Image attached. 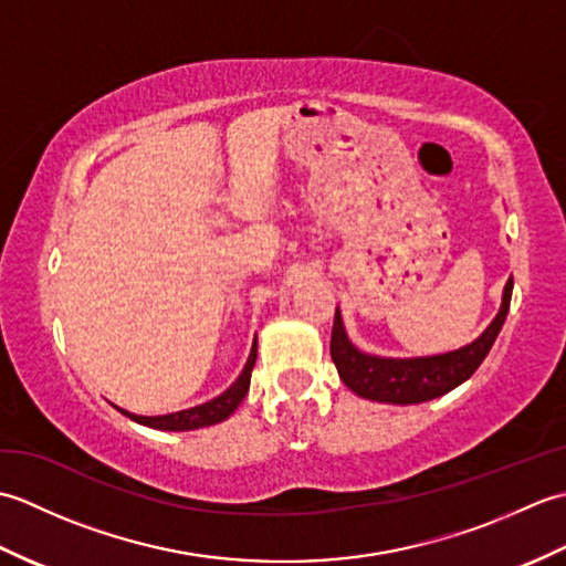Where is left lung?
Here are the masks:
<instances>
[{
    "label": "left lung",
    "mask_w": 566,
    "mask_h": 566,
    "mask_svg": "<svg viewBox=\"0 0 566 566\" xmlns=\"http://www.w3.org/2000/svg\"><path fill=\"white\" fill-rule=\"evenodd\" d=\"M511 292L513 276L503 286L496 318L489 323V328L474 343L460 347V350L430 357H377L357 350L350 338H347L340 311L335 308L331 357L335 367H338L345 387L363 396V399L401 406L438 399V396L460 387L484 363L491 345H494L496 335L503 328V321L509 316Z\"/></svg>",
    "instance_id": "1"
}]
</instances>
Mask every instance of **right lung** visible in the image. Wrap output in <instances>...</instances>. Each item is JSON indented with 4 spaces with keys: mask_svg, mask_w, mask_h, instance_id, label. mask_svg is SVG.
I'll list each match as a JSON object with an SVG mask.
<instances>
[{
    "mask_svg": "<svg viewBox=\"0 0 566 566\" xmlns=\"http://www.w3.org/2000/svg\"><path fill=\"white\" fill-rule=\"evenodd\" d=\"M255 359H258V343H252L250 357H248L243 371H240V377L221 396H216V399L201 403V406L185 408V411L167 413V416H136V413L124 411V408H118V411L128 416L130 420H136V423L155 428V430H197V428H203V426L221 423V420L231 416L235 408L240 406V401L245 399V394L250 389V375H252V367H255Z\"/></svg>",
    "mask_w": 566,
    "mask_h": 566,
    "instance_id": "1",
    "label": "right lung"
}]
</instances>
